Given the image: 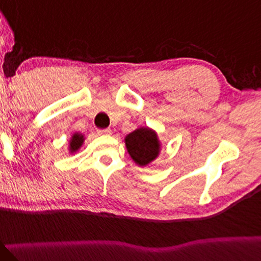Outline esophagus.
Wrapping results in <instances>:
<instances>
[{
  "mask_svg": "<svg viewBox=\"0 0 261 261\" xmlns=\"http://www.w3.org/2000/svg\"><path fill=\"white\" fill-rule=\"evenodd\" d=\"M97 133L98 134H103V136H108V134L112 133V130H111L110 128H105V129H98Z\"/></svg>",
  "mask_w": 261,
  "mask_h": 261,
  "instance_id": "esophagus-1",
  "label": "esophagus"
}]
</instances>
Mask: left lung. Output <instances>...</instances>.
Returning <instances> with one entry per match:
<instances>
[{"label":"left lung","instance_id":"8db88e82","mask_svg":"<svg viewBox=\"0 0 261 261\" xmlns=\"http://www.w3.org/2000/svg\"><path fill=\"white\" fill-rule=\"evenodd\" d=\"M128 153L138 165H148L159 154V142L155 132L139 128L125 137Z\"/></svg>","mask_w":261,"mask_h":261}]
</instances>
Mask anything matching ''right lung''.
Segmentation results:
<instances>
[{
  "mask_svg": "<svg viewBox=\"0 0 261 261\" xmlns=\"http://www.w3.org/2000/svg\"><path fill=\"white\" fill-rule=\"evenodd\" d=\"M83 142H84V136H81V134L79 133H75L74 136H72L71 142H70V150L71 151L77 150V149L83 145Z\"/></svg>",
  "mask_w": 261,
  "mask_h": 261,
  "instance_id": "1",
  "label": "right lung"
}]
</instances>
